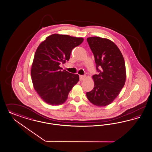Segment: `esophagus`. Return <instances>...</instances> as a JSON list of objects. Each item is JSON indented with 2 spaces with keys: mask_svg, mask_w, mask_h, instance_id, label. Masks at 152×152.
Returning a JSON list of instances; mask_svg holds the SVG:
<instances>
[{
  "mask_svg": "<svg viewBox=\"0 0 152 152\" xmlns=\"http://www.w3.org/2000/svg\"><path fill=\"white\" fill-rule=\"evenodd\" d=\"M85 75H80V80L83 81L85 78Z\"/></svg>",
  "mask_w": 152,
  "mask_h": 152,
  "instance_id": "1",
  "label": "esophagus"
}]
</instances>
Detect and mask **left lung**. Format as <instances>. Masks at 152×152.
<instances>
[{"instance_id":"8db88e82","label":"left lung","mask_w":152,"mask_h":152,"mask_svg":"<svg viewBox=\"0 0 152 152\" xmlns=\"http://www.w3.org/2000/svg\"><path fill=\"white\" fill-rule=\"evenodd\" d=\"M87 42L94 54L99 74L93 76L94 87L86 93V96L92 104L106 106L115 99L125 83L124 58L118 48L109 39L90 37Z\"/></svg>"}]
</instances>
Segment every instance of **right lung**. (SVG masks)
<instances>
[{
	"label": "right lung",
	"instance_id": "obj_1",
	"mask_svg": "<svg viewBox=\"0 0 152 152\" xmlns=\"http://www.w3.org/2000/svg\"><path fill=\"white\" fill-rule=\"evenodd\" d=\"M83 41L82 37L53 34L37 48L31 70L32 81L37 94L48 104L64 103L79 81V75L62 71L59 65L68 61L73 48Z\"/></svg>",
	"mask_w": 152,
	"mask_h": 152
}]
</instances>
